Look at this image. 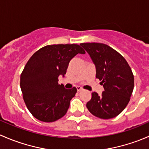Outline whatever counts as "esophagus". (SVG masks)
<instances>
[{
	"label": "esophagus",
	"instance_id": "esophagus-1",
	"mask_svg": "<svg viewBox=\"0 0 149 149\" xmlns=\"http://www.w3.org/2000/svg\"><path fill=\"white\" fill-rule=\"evenodd\" d=\"M77 92H80L82 91L83 89H82L81 87H79V86H77Z\"/></svg>",
	"mask_w": 149,
	"mask_h": 149
}]
</instances>
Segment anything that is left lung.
<instances>
[{
	"label": "left lung",
	"instance_id": "1",
	"mask_svg": "<svg viewBox=\"0 0 149 149\" xmlns=\"http://www.w3.org/2000/svg\"><path fill=\"white\" fill-rule=\"evenodd\" d=\"M96 67V78L104 90L100 95L93 92L87 102L89 111L102 119L115 118L125 108L134 87V77L125 58L110 47L101 43H82Z\"/></svg>",
	"mask_w": 149,
	"mask_h": 149
}]
</instances>
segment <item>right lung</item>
<instances>
[{
  "label": "right lung",
  "mask_w": 149,
  "mask_h": 149,
  "mask_svg": "<svg viewBox=\"0 0 149 149\" xmlns=\"http://www.w3.org/2000/svg\"><path fill=\"white\" fill-rule=\"evenodd\" d=\"M85 54L78 44H54L35 52L21 74L23 98L33 117L43 122H54L67 113L76 87L65 89L59 85V75L67 72L70 60Z\"/></svg>",
  "instance_id": "obj_1"
}]
</instances>
